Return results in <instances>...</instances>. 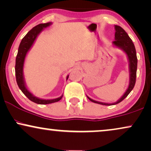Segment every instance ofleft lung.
I'll return each mask as SVG.
<instances>
[{
    "mask_svg": "<svg viewBox=\"0 0 151 151\" xmlns=\"http://www.w3.org/2000/svg\"><path fill=\"white\" fill-rule=\"evenodd\" d=\"M115 28V40L112 42V45L116 48L120 49L126 54L127 60L129 63V86L124 94L122 95L121 98L116 101V102L113 103H106L98 102V101L94 100L93 99L90 98L88 95L87 98L89 99L91 102L97 103V104H102V105H115L116 104H118L123 101L126 97L129 94L132 90L133 89L135 82H136V77H137V58L136 49L134 45V43L132 42V40L129 37L126 32L122 28L121 26L115 25L114 26Z\"/></svg>",
    "mask_w": 151,
    "mask_h": 151,
    "instance_id": "left-lung-1",
    "label": "left lung"
}]
</instances>
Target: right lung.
Segmentation results:
<instances>
[{
  "instance_id": "add662e5",
  "label": "right lung",
  "mask_w": 151,
  "mask_h": 151,
  "mask_svg": "<svg viewBox=\"0 0 151 151\" xmlns=\"http://www.w3.org/2000/svg\"><path fill=\"white\" fill-rule=\"evenodd\" d=\"M52 24V22H48L46 24H40L35 27L32 28L28 33L24 36L21 41V43L19 47L18 53H17L16 58V65H15V74H16L17 83L22 93L26 95L27 98L32 102L37 103L39 104H51V103L58 102L59 100H61L63 95L60 96L59 98L54 99H42L37 98L28 89L27 86H26V81H25L24 74V67L25 59H26V55L28 51L32 48L34 43L38 37V35L45 28L49 27ZM69 74L67 76L66 81L68 79Z\"/></svg>"
}]
</instances>
